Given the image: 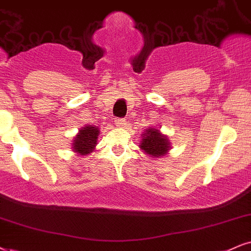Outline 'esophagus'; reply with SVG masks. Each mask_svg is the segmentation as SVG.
<instances>
[{
    "mask_svg": "<svg viewBox=\"0 0 251 251\" xmlns=\"http://www.w3.org/2000/svg\"><path fill=\"white\" fill-rule=\"evenodd\" d=\"M115 126H116V128H125V126H126L125 120L116 119V120H115Z\"/></svg>",
    "mask_w": 251,
    "mask_h": 251,
    "instance_id": "obj_1",
    "label": "esophagus"
}]
</instances>
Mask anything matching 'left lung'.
<instances>
[{"label": "left lung", "mask_w": 251, "mask_h": 251, "mask_svg": "<svg viewBox=\"0 0 251 251\" xmlns=\"http://www.w3.org/2000/svg\"><path fill=\"white\" fill-rule=\"evenodd\" d=\"M138 147L142 151H144L145 154L152 157V158L166 156L172 148L168 136L164 135L159 129L153 128V126H149L147 128V130L143 131L142 142Z\"/></svg>", "instance_id": "1"}]
</instances>
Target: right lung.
I'll return each mask as SVG.
<instances>
[{
  "instance_id": "right-lung-1",
  "label": "right lung",
  "mask_w": 251,
  "mask_h": 251,
  "mask_svg": "<svg viewBox=\"0 0 251 251\" xmlns=\"http://www.w3.org/2000/svg\"><path fill=\"white\" fill-rule=\"evenodd\" d=\"M100 134L99 126L87 125L79 129V132L73 137L72 149L78 156H88L95 150L98 144V136Z\"/></svg>"
}]
</instances>
